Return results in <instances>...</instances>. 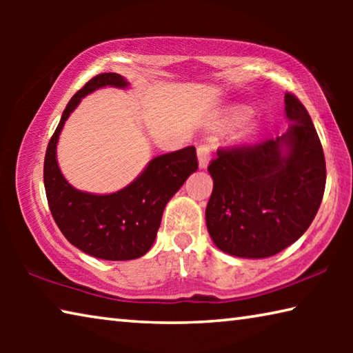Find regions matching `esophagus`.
<instances>
[{"label": "esophagus", "instance_id": "esophagus-1", "mask_svg": "<svg viewBox=\"0 0 353 353\" xmlns=\"http://www.w3.org/2000/svg\"><path fill=\"white\" fill-rule=\"evenodd\" d=\"M198 159H199L201 168H207L208 160H210V146L199 145L198 146Z\"/></svg>", "mask_w": 353, "mask_h": 353}]
</instances>
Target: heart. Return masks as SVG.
Listing matches in <instances>:
<instances>
[{"label":"heart","mask_w":353,"mask_h":353,"mask_svg":"<svg viewBox=\"0 0 353 353\" xmlns=\"http://www.w3.org/2000/svg\"><path fill=\"white\" fill-rule=\"evenodd\" d=\"M250 117V110L248 107H234V109L230 110V119L236 124L244 123L246 119H249Z\"/></svg>","instance_id":"obj_1"}]
</instances>
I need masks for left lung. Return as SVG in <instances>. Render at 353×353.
Segmentation results:
<instances>
[{
  "mask_svg": "<svg viewBox=\"0 0 353 353\" xmlns=\"http://www.w3.org/2000/svg\"><path fill=\"white\" fill-rule=\"evenodd\" d=\"M282 137L218 149L208 165L213 191L205 223L216 248L266 259L297 241L313 223L325 190V157L308 112L285 94Z\"/></svg>",
  "mask_w": 353,
  "mask_h": 353,
  "instance_id": "left-lung-1",
  "label": "left lung"
}]
</instances>
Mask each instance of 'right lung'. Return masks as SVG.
<instances>
[{
  "mask_svg": "<svg viewBox=\"0 0 353 353\" xmlns=\"http://www.w3.org/2000/svg\"><path fill=\"white\" fill-rule=\"evenodd\" d=\"M105 85L124 88L128 82L117 73L97 74L65 107L46 148L45 191L52 218L73 246L97 259L132 260L151 249L165 205L198 170V157L194 146L159 155L132 183L112 194H92L71 187L57 165L59 135L81 99Z\"/></svg>",
  "mask_w": 353,
  "mask_h": 353,
  "instance_id": "obj_1",
  "label": "right lung"
}]
</instances>
